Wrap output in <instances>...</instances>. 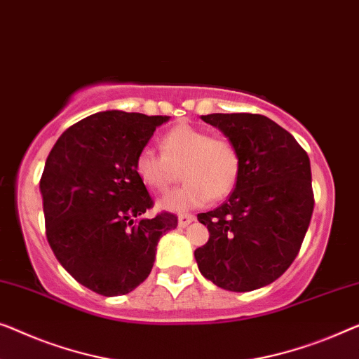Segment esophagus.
<instances>
[{"instance_id": "obj_1", "label": "esophagus", "mask_w": 359, "mask_h": 359, "mask_svg": "<svg viewBox=\"0 0 359 359\" xmlns=\"http://www.w3.org/2000/svg\"><path fill=\"white\" fill-rule=\"evenodd\" d=\"M194 220H196L194 215H191V214H181V215L178 217V225L184 228V226H188L189 223H192Z\"/></svg>"}]
</instances>
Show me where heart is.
<instances>
[{
    "label": "heart",
    "mask_w": 359,
    "mask_h": 359,
    "mask_svg": "<svg viewBox=\"0 0 359 359\" xmlns=\"http://www.w3.org/2000/svg\"><path fill=\"white\" fill-rule=\"evenodd\" d=\"M162 155L142 149L134 160V171L144 186L165 192L181 175L186 183L158 201V209L186 212L210 199H225L240 178L241 158L235 144L210 137L204 129L188 123L176 124L160 139Z\"/></svg>",
    "instance_id": "heart-1"
}]
</instances>
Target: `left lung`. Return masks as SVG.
<instances>
[{
    "instance_id": "left-lung-1",
    "label": "left lung",
    "mask_w": 359,
    "mask_h": 359,
    "mask_svg": "<svg viewBox=\"0 0 359 359\" xmlns=\"http://www.w3.org/2000/svg\"><path fill=\"white\" fill-rule=\"evenodd\" d=\"M201 118L235 144L241 171L225 204L197 215L209 230V241L194 251L197 267L223 290L252 292L292 266L304 240L314 209L309 157L267 116Z\"/></svg>"
}]
</instances>
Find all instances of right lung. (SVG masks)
Here are the masks:
<instances>
[{
    "mask_svg": "<svg viewBox=\"0 0 359 359\" xmlns=\"http://www.w3.org/2000/svg\"><path fill=\"white\" fill-rule=\"evenodd\" d=\"M170 116L100 111L61 134L40 180L46 240L72 277L119 296L149 277L157 244L176 228L168 212L144 218L152 197L134 171L137 154Z\"/></svg>",
    "mask_w": 359,
    "mask_h": 359,
    "instance_id": "right-lung-1",
    "label": "right lung"
}]
</instances>
